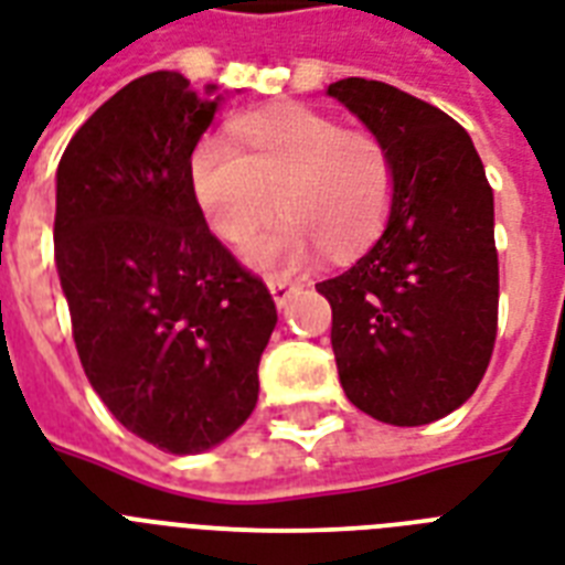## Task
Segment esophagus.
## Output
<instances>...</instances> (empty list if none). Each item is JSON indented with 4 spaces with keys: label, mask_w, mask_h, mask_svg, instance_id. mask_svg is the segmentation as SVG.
<instances>
[{
    "label": "esophagus",
    "mask_w": 565,
    "mask_h": 565,
    "mask_svg": "<svg viewBox=\"0 0 565 565\" xmlns=\"http://www.w3.org/2000/svg\"><path fill=\"white\" fill-rule=\"evenodd\" d=\"M269 292H273V299L278 308H287V301H290V296L296 292V284L275 278V281H269Z\"/></svg>",
    "instance_id": "1"
}]
</instances>
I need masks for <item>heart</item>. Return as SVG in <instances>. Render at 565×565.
Returning <instances> with one entry per match:
<instances>
[{"label": "heart", "instance_id": "b5f03b06", "mask_svg": "<svg viewBox=\"0 0 565 565\" xmlns=\"http://www.w3.org/2000/svg\"><path fill=\"white\" fill-rule=\"evenodd\" d=\"M234 140L204 137L190 158L193 195L216 237L246 246L273 220H287L248 248L266 273L361 248L393 204V161L384 143L305 105H281L234 122Z\"/></svg>", "mask_w": 565, "mask_h": 565}]
</instances>
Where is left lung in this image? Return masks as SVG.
Segmentation results:
<instances>
[{
	"instance_id": "obj_1",
	"label": "left lung",
	"mask_w": 565,
	"mask_h": 565,
	"mask_svg": "<svg viewBox=\"0 0 565 565\" xmlns=\"http://www.w3.org/2000/svg\"><path fill=\"white\" fill-rule=\"evenodd\" d=\"M393 161V204L370 252L317 284L349 402L372 419L428 425L481 384L499 322V255L472 137L428 102L366 78L328 84Z\"/></svg>"
}]
</instances>
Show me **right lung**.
I'll return each mask as SVG.
<instances>
[{
    "label": "right lung",
    "instance_id": "obj_1",
    "mask_svg": "<svg viewBox=\"0 0 565 565\" xmlns=\"http://www.w3.org/2000/svg\"><path fill=\"white\" fill-rule=\"evenodd\" d=\"M222 102L172 70L135 78L75 131L55 175V266L84 375L170 455H202L252 416L278 322L193 195L190 158Z\"/></svg>",
    "mask_w": 565,
    "mask_h": 565
}]
</instances>
